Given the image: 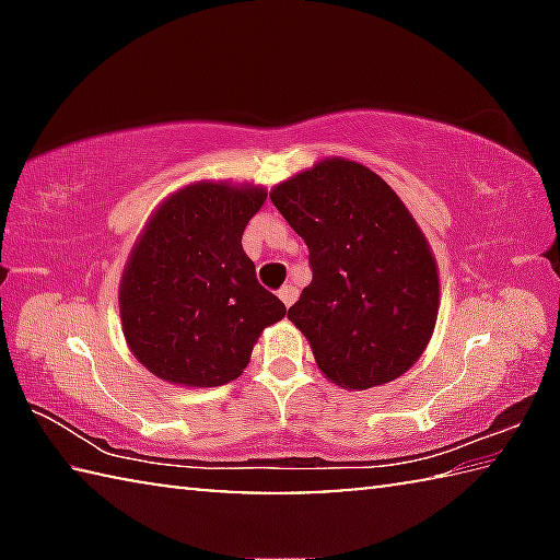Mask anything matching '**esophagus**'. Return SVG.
I'll return each instance as SVG.
<instances>
[{"instance_id": "esophagus-1", "label": "esophagus", "mask_w": 560, "mask_h": 560, "mask_svg": "<svg viewBox=\"0 0 560 560\" xmlns=\"http://www.w3.org/2000/svg\"><path fill=\"white\" fill-rule=\"evenodd\" d=\"M279 299L283 301V306H291V303L293 301H296L299 299V289L296 287H291V283H287V287H283L281 291H279Z\"/></svg>"}]
</instances>
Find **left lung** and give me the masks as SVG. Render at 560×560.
I'll return each mask as SVG.
<instances>
[{
    "label": "left lung",
    "instance_id": "8db88e82",
    "mask_svg": "<svg viewBox=\"0 0 560 560\" xmlns=\"http://www.w3.org/2000/svg\"><path fill=\"white\" fill-rule=\"evenodd\" d=\"M308 246L314 279L289 308L330 383L368 390L400 377L428 348L440 308L430 244L381 175L320 160L271 189Z\"/></svg>",
    "mask_w": 560,
    "mask_h": 560
}]
</instances>
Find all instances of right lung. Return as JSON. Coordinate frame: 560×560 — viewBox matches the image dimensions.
<instances>
[{
	"label": "right lung",
	"instance_id": "obj_1",
	"mask_svg": "<svg viewBox=\"0 0 560 560\" xmlns=\"http://www.w3.org/2000/svg\"><path fill=\"white\" fill-rule=\"evenodd\" d=\"M264 187L195 183L158 207L130 252L118 303L128 348L160 381L217 387L240 377L287 306L242 249Z\"/></svg>",
	"mask_w": 560,
	"mask_h": 560
}]
</instances>
